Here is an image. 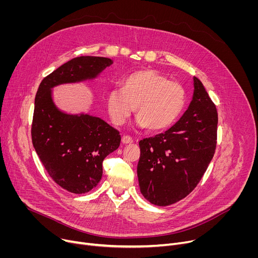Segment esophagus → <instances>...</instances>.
<instances>
[{
  "mask_svg": "<svg viewBox=\"0 0 258 258\" xmlns=\"http://www.w3.org/2000/svg\"><path fill=\"white\" fill-rule=\"evenodd\" d=\"M133 142H134V140L131 136H123V137H122V143H123V144H131Z\"/></svg>",
  "mask_w": 258,
  "mask_h": 258,
  "instance_id": "34e87169",
  "label": "esophagus"
}]
</instances>
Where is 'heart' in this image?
Segmentation results:
<instances>
[{
  "label": "heart",
  "mask_w": 258,
  "mask_h": 258,
  "mask_svg": "<svg viewBox=\"0 0 258 258\" xmlns=\"http://www.w3.org/2000/svg\"><path fill=\"white\" fill-rule=\"evenodd\" d=\"M107 111L113 123L122 125L132 106L138 122L147 131L158 132L172 125L186 105L184 88L154 70L131 73L119 81V90L106 96Z\"/></svg>",
  "instance_id": "obj_1"
}]
</instances>
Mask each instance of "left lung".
I'll return each mask as SVG.
<instances>
[{"instance_id": "8db88e82", "label": "left lung", "mask_w": 258, "mask_h": 258, "mask_svg": "<svg viewBox=\"0 0 258 258\" xmlns=\"http://www.w3.org/2000/svg\"><path fill=\"white\" fill-rule=\"evenodd\" d=\"M194 81L192 100L177 123L139 142L140 191L157 206L171 205L190 194L215 153L218 111L201 80Z\"/></svg>"}]
</instances>
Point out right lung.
I'll return each mask as SVG.
<instances>
[{"label": "right lung", "mask_w": 258, "mask_h": 258, "mask_svg": "<svg viewBox=\"0 0 258 258\" xmlns=\"http://www.w3.org/2000/svg\"><path fill=\"white\" fill-rule=\"evenodd\" d=\"M112 63L106 57H75L46 76L35 95L33 147L53 181L73 194L96 187L102 177V162L119 147L121 136L98 117L60 112L53 103L51 89L92 79Z\"/></svg>", "instance_id": "right-lung-1"}]
</instances>
